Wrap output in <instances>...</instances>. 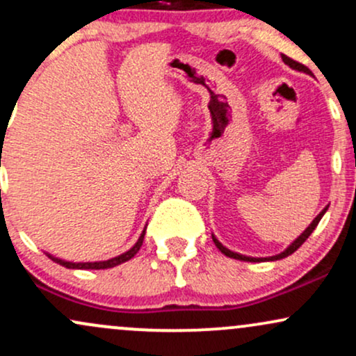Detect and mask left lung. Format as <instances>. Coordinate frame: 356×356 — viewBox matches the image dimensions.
I'll list each match as a JSON object with an SVG mask.
<instances>
[{"mask_svg":"<svg viewBox=\"0 0 356 356\" xmlns=\"http://www.w3.org/2000/svg\"><path fill=\"white\" fill-rule=\"evenodd\" d=\"M283 61L286 65H288V67H291L293 70H298V72H303V73H306V75H313L312 73V70H309L308 67H305V65H301V63H298V61H295V60H291L289 58V56H286V55H283ZM328 211V206L325 207V209H323L320 214L316 216V218L313 219V222L309 224L308 227H306V229L301 232L300 236H298V238L293 241L291 244H289L288 248L284 249L283 252H280V254H276V256H269V257H251V256H244V254H239V252H234V251H231V249H227L226 246H222V244L219 243L218 239H216V236L212 234V241H214V244L216 246H218V249L220 252H222V254H226L227 257H232V259H239V261H249V263H259V261H277V259H283V257H286V256H289V254H293V252L296 251L298 248L301 246V244L305 243L306 239L309 238V234H312V232L314 231V227L318 226V222H320L321 220V218L323 216H325V212Z\"/></svg>","mask_w":356,"mask_h":356,"instance_id":"8db88e82","label":"left lung"}]
</instances>
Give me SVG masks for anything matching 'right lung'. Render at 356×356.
I'll return each mask as SVG.
<instances>
[{
  "label": "right lung",
  "instance_id": "right-lung-1",
  "mask_svg": "<svg viewBox=\"0 0 356 356\" xmlns=\"http://www.w3.org/2000/svg\"><path fill=\"white\" fill-rule=\"evenodd\" d=\"M144 236H145V229L142 231L140 238H138L137 243L134 244V246L130 248L129 251L124 252V254H120V256L112 257V259H107V261H95V263H72V261L58 259V257L48 254V252H47V256L50 257V259L55 261V263H58V264H61V266H65V268H68V269H107V268L118 266V264H122V263H125V261L132 259V257L138 252V249H140L142 243H144Z\"/></svg>",
  "mask_w": 356,
  "mask_h": 356
}]
</instances>
